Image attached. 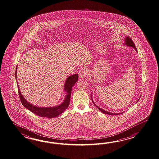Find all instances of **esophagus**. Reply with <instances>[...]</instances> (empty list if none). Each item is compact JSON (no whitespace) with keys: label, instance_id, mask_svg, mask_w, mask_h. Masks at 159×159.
Segmentation results:
<instances>
[{"label":"esophagus","instance_id":"obj_1","mask_svg":"<svg viewBox=\"0 0 159 159\" xmlns=\"http://www.w3.org/2000/svg\"><path fill=\"white\" fill-rule=\"evenodd\" d=\"M86 70L85 69H82L79 72V77L80 78H84L86 75Z\"/></svg>","mask_w":159,"mask_h":159}]
</instances>
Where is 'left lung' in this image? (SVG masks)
I'll list each match as a JSON object with an SVG mask.
<instances>
[{"label": "left lung", "mask_w": 159, "mask_h": 159, "mask_svg": "<svg viewBox=\"0 0 159 159\" xmlns=\"http://www.w3.org/2000/svg\"><path fill=\"white\" fill-rule=\"evenodd\" d=\"M125 45H127V46H129V47H131L134 48V49H135V51H136V52H138L137 51V49H136V48L135 47V45L134 43V42H133V41L132 40V39L130 38V37H125ZM91 100H92V102H93V104L97 107V108L102 112H103V114H108V115H119V114H122L123 112H120V113H112V112H110L106 111H105L104 110H103V109H102V108H100V107H99L98 106H97V105H95L94 103V102L93 101V98L91 97ZM139 99H138V101Z\"/></svg>", "instance_id": "8db88e82"}]
</instances>
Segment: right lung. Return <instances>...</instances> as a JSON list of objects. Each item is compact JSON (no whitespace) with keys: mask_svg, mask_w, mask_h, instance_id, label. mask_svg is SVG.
I'll use <instances>...</instances> for the list:
<instances>
[{"mask_svg":"<svg viewBox=\"0 0 159 159\" xmlns=\"http://www.w3.org/2000/svg\"><path fill=\"white\" fill-rule=\"evenodd\" d=\"M16 71L17 68H16ZM78 74H75L68 77L66 78V80L65 82L64 91L66 92V96L65 97L64 101L63 102L55 107H37L34 105H31L30 103L25 100L19 89V88L17 85L18 88V93L20 97L21 102L25 108L29 110L30 111L32 112L34 114L38 115L41 117H46L49 118H52L56 117L59 115L61 114L65 110L68 108L69 102L70 100L71 96V89L74 86V84L78 81ZM17 81V80H16Z\"/></svg>","mask_w":159,"mask_h":159,"instance_id":"right-lung-1","label":"right lung"}]
</instances>
